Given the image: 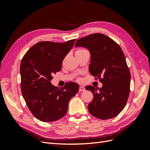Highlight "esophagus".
<instances>
[{"label":"esophagus","instance_id":"34e87169","mask_svg":"<svg viewBox=\"0 0 150 150\" xmlns=\"http://www.w3.org/2000/svg\"><path fill=\"white\" fill-rule=\"evenodd\" d=\"M86 89H85V88L84 87H83V86H80L79 87V91H84Z\"/></svg>","mask_w":150,"mask_h":150}]
</instances>
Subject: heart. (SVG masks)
Masks as SVG:
<instances>
[{
    "mask_svg": "<svg viewBox=\"0 0 150 150\" xmlns=\"http://www.w3.org/2000/svg\"><path fill=\"white\" fill-rule=\"evenodd\" d=\"M84 51H86V50H84V49H78V50H77V51H76L75 54H79V53H81V52H84Z\"/></svg>",
    "mask_w": 150,
    "mask_h": 150,
    "instance_id": "obj_1",
    "label": "heart"
}]
</instances>
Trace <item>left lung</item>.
Wrapping results in <instances>:
<instances>
[{
  "mask_svg": "<svg viewBox=\"0 0 150 150\" xmlns=\"http://www.w3.org/2000/svg\"><path fill=\"white\" fill-rule=\"evenodd\" d=\"M75 46L89 50L90 73L103 83L101 88L86 87L94 96L88 106L89 112L101 120L116 116L125 107L130 91L129 69L121 48L110 38L100 33L79 39Z\"/></svg>",
  "mask_w": 150,
  "mask_h": 150,
  "instance_id": "obj_1",
  "label": "left lung"
}]
</instances>
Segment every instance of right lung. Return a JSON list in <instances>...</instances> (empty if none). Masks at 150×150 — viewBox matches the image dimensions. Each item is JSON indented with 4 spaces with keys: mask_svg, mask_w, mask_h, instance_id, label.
I'll return each mask as SVG.
<instances>
[{
    "mask_svg": "<svg viewBox=\"0 0 150 150\" xmlns=\"http://www.w3.org/2000/svg\"><path fill=\"white\" fill-rule=\"evenodd\" d=\"M76 39L59 43L42 41L31 47L22 59L21 92L29 110L38 120L52 122L64 116L70 99L78 92L73 82L58 88L51 83L60 71L63 59Z\"/></svg>",
    "mask_w": 150,
    "mask_h": 150,
    "instance_id": "1",
    "label": "right lung"
}]
</instances>
